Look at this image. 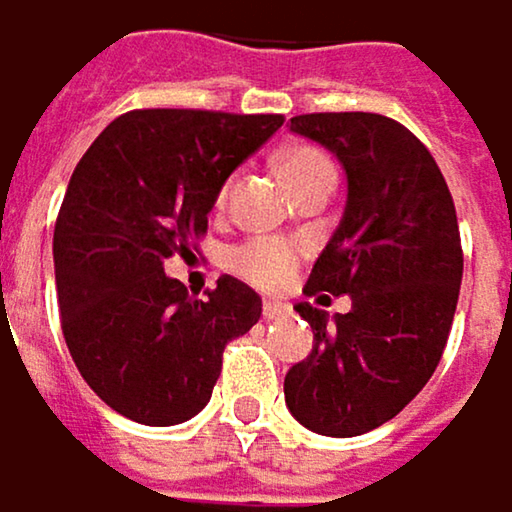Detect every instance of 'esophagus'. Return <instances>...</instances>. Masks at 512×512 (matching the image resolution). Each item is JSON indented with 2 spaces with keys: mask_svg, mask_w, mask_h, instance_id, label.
I'll use <instances>...</instances> for the list:
<instances>
[{
  "mask_svg": "<svg viewBox=\"0 0 512 512\" xmlns=\"http://www.w3.org/2000/svg\"><path fill=\"white\" fill-rule=\"evenodd\" d=\"M289 313H292V307H289L286 301H265V304H262V316H265L268 322L286 319Z\"/></svg>",
  "mask_w": 512,
  "mask_h": 512,
  "instance_id": "obj_1",
  "label": "esophagus"
}]
</instances>
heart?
<instances>
[{"label": "heart", "instance_id": "1", "mask_svg": "<svg viewBox=\"0 0 512 512\" xmlns=\"http://www.w3.org/2000/svg\"><path fill=\"white\" fill-rule=\"evenodd\" d=\"M280 169H283V178L289 181L292 190L316 181V178H325V175H334V163L328 160V154H322L319 148H310V145H298V148H289L283 157H280ZM232 190V178L220 187L217 193V202H226ZM304 256V244L301 241H292V238H277V235H253L241 244H235L226 256V265L235 277H241L244 283L250 286H259V289H280L298 268Z\"/></svg>", "mask_w": 512, "mask_h": 512}]
</instances>
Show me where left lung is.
<instances>
[{
	"label": "left lung",
	"mask_w": 512,
	"mask_h": 512,
	"mask_svg": "<svg viewBox=\"0 0 512 512\" xmlns=\"http://www.w3.org/2000/svg\"><path fill=\"white\" fill-rule=\"evenodd\" d=\"M292 130L331 148L349 178L337 232L304 295H352L334 325L310 301L313 352L286 373V405L313 432L364 435L432 379L456 313L462 241L453 196L429 148L379 113H307Z\"/></svg>",
	"instance_id": "obj_1"
}]
</instances>
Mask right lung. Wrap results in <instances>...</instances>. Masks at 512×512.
<instances>
[{"label":"right lung","mask_w":512,"mask_h":512,"mask_svg":"<svg viewBox=\"0 0 512 512\" xmlns=\"http://www.w3.org/2000/svg\"><path fill=\"white\" fill-rule=\"evenodd\" d=\"M283 125L277 113L130 110L80 157L56 232L62 334L86 384L119 414L172 426L205 408L229 340L262 298L223 274L208 298L163 274L208 232L232 175Z\"/></svg>","instance_id":"1"}]
</instances>
